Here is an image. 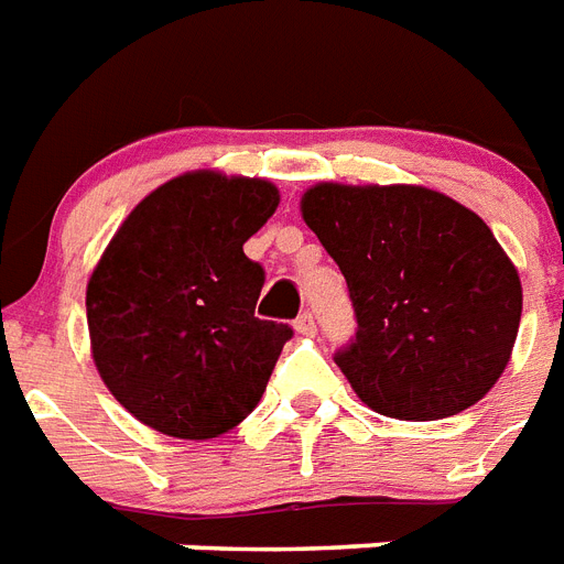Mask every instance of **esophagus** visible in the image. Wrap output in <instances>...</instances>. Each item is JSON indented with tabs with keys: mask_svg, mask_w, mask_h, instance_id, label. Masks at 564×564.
Masks as SVG:
<instances>
[{
	"mask_svg": "<svg viewBox=\"0 0 564 564\" xmlns=\"http://www.w3.org/2000/svg\"><path fill=\"white\" fill-rule=\"evenodd\" d=\"M294 328L296 335H314V332H317V326H314V314H311V311H303V314L294 319Z\"/></svg>",
	"mask_w": 564,
	"mask_h": 564,
	"instance_id": "esophagus-1",
	"label": "esophagus"
}]
</instances>
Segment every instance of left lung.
Listing matches in <instances>:
<instances>
[{
    "label": "left lung",
    "mask_w": 564,
    "mask_h": 564,
    "mask_svg": "<svg viewBox=\"0 0 564 564\" xmlns=\"http://www.w3.org/2000/svg\"><path fill=\"white\" fill-rule=\"evenodd\" d=\"M303 218L349 285L358 332L335 364L360 402L431 422L492 390L521 323V279L475 212L422 186L317 183Z\"/></svg>",
    "instance_id": "obj_1"
}]
</instances>
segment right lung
Segmentation results:
<instances>
[{
    "label": "right lung",
    "mask_w": 564,
    "mask_h": 564,
    "mask_svg": "<svg viewBox=\"0 0 564 564\" xmlns=\"http://www.w3.org/2000/svg\"><path fill=\"white\" fill-rule=\"evenodd\" d=\"M259 177L188 171L130 212L87 285L98 376L160 434L212 440L259 404L294 328L256 317L245 241L276 212Z\"/></svg>",
    "instance_id": "1"
}]
</instances>
